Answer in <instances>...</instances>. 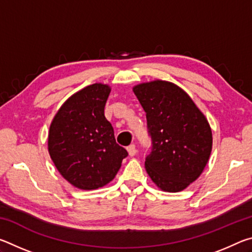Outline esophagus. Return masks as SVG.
<instances>
[{
    "label": "esophagus",
    "instance_id": "34e87169",
    "mask_svg": "<svg viewBox=\"0 0 252 252\" xmlns=\"http://www.w3.org/2000/svg\"><path fill=\"white\" fill-rule=\"evenodd\" d=\"M126 150H127V153H129V156L130 157H133V156H135V153H136V149H135V146L134 144H131V146H129L126 148Z\"/></svg>",
    "mask_w": 252,
    "mask_h": 252
}]
</instances>
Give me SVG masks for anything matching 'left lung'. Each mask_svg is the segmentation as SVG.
I'll use <instances>...</instances> for the list:
<instances>
[{
  "instance_id": "1",
  "label": "left lung",
  "mask_w": 252,
  "mask_h": 252,
  "mask_svg": "<svg viewBox=\"0 0 252 252\" xmlns=\"http://www.w3.org/2000/svg\"><path fill=\"white\" fill-rule=\"evenodd\" d=\"M146 112L151 152L146 169L161 190L178 192L197 180L212 149L203 113L178 85L156 80L133 88Z\"/></svg>"
}]
</instances>
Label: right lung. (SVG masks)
<instances>
[{
    "mask_svg": "<svg viewBox=\"0 0 252 252\" xmlns=\"http://www.w3.org/2000/svg\"><path fill=\"white\" fill-rule=\"evenodd\" d=\"M110 91L106 84L88 85L62 104L50 126L51 159L61 176L79 189L108 185L127 157L104 117Z\"/></svg>",
    "mask_w": 252,
    "mask_h": 252,
    "instance_id": "obj_1",
    "label": "right lung"
}]
</instances>
